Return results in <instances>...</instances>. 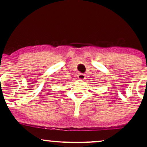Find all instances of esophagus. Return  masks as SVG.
Instances as JSON below:
<instances>
[{"mask_svg": "<svg viewBox=\"0 0 147 147\" xmlns=\"http://www.w3.org/2000/svg\"><path fill=\"white\" fill-rule=\"evenodd\" d=\"M78 78L79 80H84V79H86V75L83 74H78Z\"/></svg>", "mask_w": 147, "mask_h": 147, "instance_id": "esophagus-1", "label": "esophagus"}]
</instances>
